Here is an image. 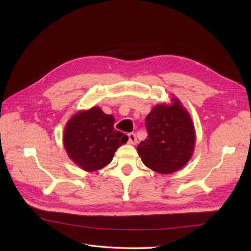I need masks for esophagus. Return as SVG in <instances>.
Returning <instances> with one entry per match:
<instances>
[{"instance_id":"esophagus-1","label":"esophagus","mask_w":251,"mask_h":251,"mask_svg":"<svg viewBox=\"0 0 251 251\" xmlns=\"http://www.w3.org/2000/svg\"><path fill=\"white\" fill-rule=\"evenodd\" d=\"M128 137H129V143L130 144H135L137 142V139H136V135L134 133H129L128 134Z\"/></svg>"}]
</instances>
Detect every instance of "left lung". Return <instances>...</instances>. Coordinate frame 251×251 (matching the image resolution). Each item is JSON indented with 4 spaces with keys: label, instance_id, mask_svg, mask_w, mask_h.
I'll return each mask as SVG.
<instances>
[{
    "label": "left lung",
    "instance_id": "obj_1",
    "mask_svg": "<svg viewBox=\"0 0 251 251\" xmlns=\"http://www.w3.org/2000/svg\"><path fill=\"white\" fill-rule=\"evenodd\" d=\"M159 103L146 118L148 137L137 147L142 163L160 174H172L185 166L194 151L195 129L179 99Z\"/></svg>",
    "mask_w": 251,
    "mask_h": 251
}]
</instances>
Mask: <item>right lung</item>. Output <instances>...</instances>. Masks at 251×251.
<instances>
[{
	"mask_svg": "<svg viewBox=\"0 0 251 251\" xmlns=\"http://www.w3.org/2000/svg\"><path fill=\"white\" fill-rule=\"evenodd\" d=\"M115 118L92 107L73 115L66 123L63 143L70 160L86 172L109 165L127 135L115 130Z\"/></svg>",
	"mask_w": 251,
	"mask_h": 251,
	"instance_id": "1",
	"label": "right lung"
}]
</instances>
